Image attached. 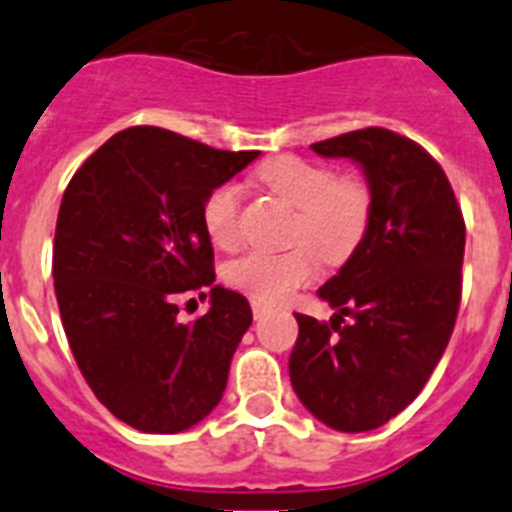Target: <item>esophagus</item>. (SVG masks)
<instances>
[{
  "mask_svg": "<svg viewBox=\"0 0 512 512\" xmlns=\"http://www.w3.org/2000/svg\"><path fill=\"white\" fill-rule=\"evenodd\" d=\"M251 310H253V318L256 320H261L266 315V312H269V305H264V302H256L253 300L251 302Z\"/></svg>",
  "mask_w": 512,
  "mask_h": 512,
  "instance_id": "obj_1",
  "label": "esophagus"
}]
</instances>
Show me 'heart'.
I'll return each instance as SVG.
<instances>
[{
	"instance_id": "1",
	"label": "heart",
	"mask_w": 512,
	"mask_h": 512,
	"mask_svg": "<svg viewBox=\"0 0 512 512\" xmlns=\"http://www.w3.org/2000/svg\"><path fill=\"white\" fill-rule=\"evenodd\" d=\"M259 182L282 197L295 212L284 253L253 251L225 266V282L256 302H282L297 287L310 282L318 259L338 266L359 248L369 217L372 194L354 176H336L330 166L300 156H274L259 169ZM202 225L220 248L241 241V192L223 182L202 202Z\"/></svg>"
}]
</instances>
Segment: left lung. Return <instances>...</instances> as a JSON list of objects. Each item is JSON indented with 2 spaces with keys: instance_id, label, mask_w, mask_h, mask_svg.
<instances>
[{
  "instance_id": "1",
  "label": "left lung",
  "mask_w": 512,
  "mask_h": 512,
  "mask_svg": "<svg viewBox=\"0 0 512 512\" xmlns=\"http://www.w3.org/2000/svg\"><path fill=\"white\" fill-rule=\"evenodd\" d=\"M310 148L364 169L372 217L351 259L318 289L338 310L333 320L295 315L289 379L328 428L374 431L420 395L449 346L467 228L449 179L415 140L364 128Z\"/></svg>"
}]
</instances>
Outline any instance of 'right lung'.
I'll use <instances>...</instances> for the list:
<instances>
[{"mask_svg": "<svg viewBox=\"0 0 512 512\" xmlns=\"http://www.w3.org/2000/svg\"><path fill=\"white\" fill-rule=\"evenodd\" d=\"M256 156L138 125L97 148L63 192L53 241L63 330L97 400L138 431H187L223 397L253 315L246 297L212 284L202 202ZM202 286L211 310L179 324L175 300Z\"/></svg>", "mask_w": 512, "mask_h": 512, "instance_id": "right-lung-1", "label": "right lung"}]
</instances>
